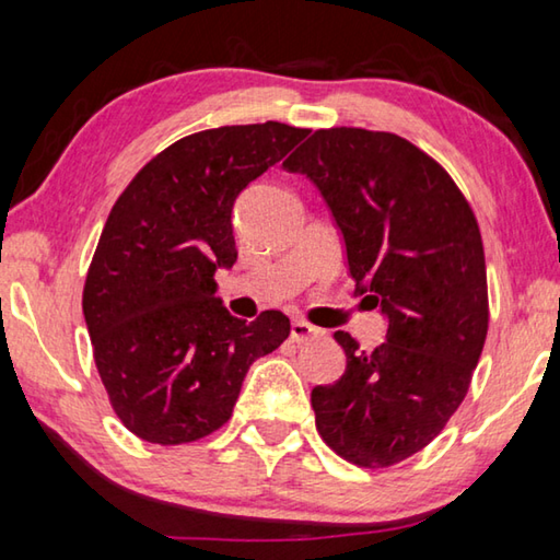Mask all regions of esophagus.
Returning <instances> with one entry per match:
<instances>
[{"label": "esophagus", "mask_w": 560, "mask_h": 560, "mask_svg": "<svg viewBox=\"0 0 560 560\" xmlns=\"http://www.w3.org/2000/svg\"><path fill=\"white\" fill-rule=\"evenodd\" d=\"M320 334H324V330L306 324V320H293L291 324V338L296 340V343H306V340L318 338Z\"/></svg>", "instance_id": "obj_1"}]
</instances>
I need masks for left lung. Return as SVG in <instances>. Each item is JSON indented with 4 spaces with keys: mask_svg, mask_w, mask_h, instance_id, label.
I'll return each instance as SVG.
<instances>
[{
    "mask_svg": "<svg viewBox=\"0 0 560 560\" xmlns=\"http://www.w3.org/2000/svg\"><path fill=\"white\" fill-rule=\"evenodd\" d=\"M283 167L314 183L368 308L387 316L371 353L336 330L346 373L316 385V430L338 457L383 469L438 438L469 390L489 328L477 217L447 170L395 132L320 128Z\"/></svg>",
    "mask_w": 560,
    "mask_h": 560,
    "instance_id": "8db88e82",
    "label": "left lung"
}]
</instances>
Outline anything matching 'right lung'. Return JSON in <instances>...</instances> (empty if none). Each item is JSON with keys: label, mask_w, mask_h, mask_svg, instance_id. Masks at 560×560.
I'll return each mask as SVG.
<instances>
[{"label": "right lung", "mask_w": 560, "mask_h": 560, "mask_svg": "<svg viewBox=\"0 0 560 560\" xmlns=\"http://www.w3.org/2000/svg\"><path fill=\"white\" fill-rule=\"evenodd\" d=\"M308 136L267 120L192 132L130 179L103 226L83 287L93 360L113 412L153 444H187L230 420L254 360L291 324H252L214 296V271L236 261V195Z\"/></svg>", "instance_id": "right-lung-1"}]
</instances>
